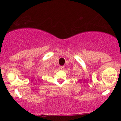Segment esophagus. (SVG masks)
Returning a JSON list of instances; mask_svg holds the SVG:
<instances>
[{"label":"esophagus","instance_id":"esophagus-1","mask_svg":"<svg viewBox=\"0 0 121 121\" xmlns=\"http://www.w3.org/2000/svg\"><path fill=\"white\" fill-rule=\"evenodd\" d=\"M64 67H65L64 66H60V69H61V70H64Z\"/></svg>","mask_w":121,"mask_h":121}]
</instances>
